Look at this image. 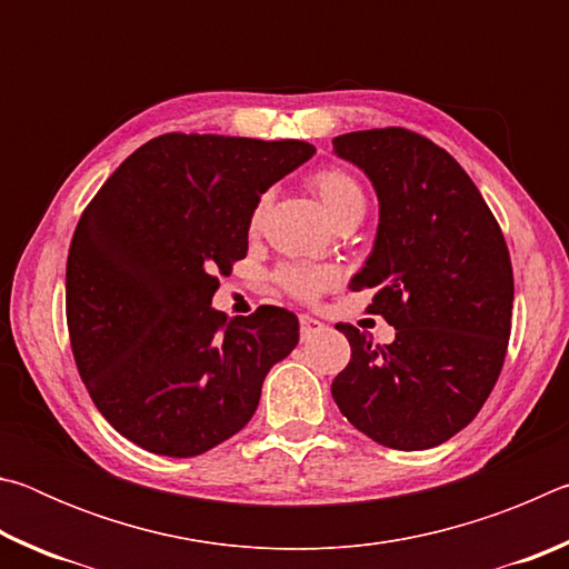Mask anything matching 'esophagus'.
Here are the masks:
<instances>
[{"label": "esophagus", "mask_w": 569, "mask_h": 569, "mask_svg": "<svg viewBox=\"0 0 569 569\" xmlns=\"http://www.w3.org/2000/svg\"><path fill=\"white\" fill-rule=\"evenodd\" d=\"M298 323H301V339H311L313 333H321L326 329L319 319H313V316H308V313L298 316Z\"/></svg>", "instance_id": "1"}]
</instances>
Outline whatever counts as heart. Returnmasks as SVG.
<instances>
[{"instance_id":"obj_1","label":"heart","mask_w":569,"mask_h":569,"mask_svg":"<svg viewBox=\"0 0 569 569\" xmlns=\"http://www.w3.org/2000/svg\"><path fill=\"white\" fill-rule=\"evenodd\" d=\"M311 186L316 192H319L326 213L331 216L333 223H339V220L351 218V216H363L366 196H363L361 182L356 180L351 172L333 166L321 168L311 176ZM261 208L263 203L256 206L253 220H258V216H261ZM276 281L286 293L303 298V301H311V298L319 296L323 288L333 281V273L326 271V268L283 266L278 268Z\"/></svg>"}]
</instances>
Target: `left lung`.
<instances>
[{"label": "left lung", "instance_id": "1", "mask_svg": "<svg viewBox=\"0 0 569 569\" xmlns=\"http://www.w3.org/2000/svg\"><path fill=\"white\" fill-rule=\"evenodd\" d=\"M379 196V230L353 291L397 329L373 343L351 323L336 329L351 361L333 379L346 419L379 445L437 447L485 407L512 329V261L492 210L445 148L403 128L333 138Z\"/></svg>", "mask_w": 569, "mask_h": 569}]
</instances>
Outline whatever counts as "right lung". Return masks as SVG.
Listing matches in <instances>:
<instances>
[{
	"label": "right lung",
	"instance_id": "1",
	"mask_svg": "<svg viewBox=\"0 0 569 569\" xmlns=\"http://www.w3.org/2000/svg\"><path fill=\"white\" fill-rule=\"evenodd\" d=\"M316 152L303 140L168 132L112 172L67 256V329L94 407L162 457H196L246 427L266 373L298 343L278 306L226 319L218 273L248 253L263 192Z\"/></svg>",
	"mask_w": 569,
	"mask_h": 569
}]
</instances>
